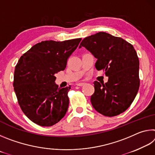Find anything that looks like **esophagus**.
<instances>
[{
  "mask_svg": "<svg viewBox=\"0 0 155 155\" xmlns=\"http://www.w3.org/2000/svg\"><path fill=\"white\" fill-rule=\"evenodd\" d=\"M85 84V83H77V86H83Z\"/></svg>",
  "mask_w": 155,
  "mask_h": 155,
  "instance_id": "34e87169",
  "label": "esophagus"
}]
</instances>
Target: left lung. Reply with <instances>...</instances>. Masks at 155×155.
I'll return each instance as SVG.
<instances>
[{"label": "left lung", "mask_w": 155, "mask_h": 155, "mask_svg": "<svg viewBox=\"0 0 155 155\" xmlns=\"http://www.w3.org/2000/svg\"><path fill=\"white\" fill-rule=\"evenodd\" d=\"M85 48L97 59L95 67L103 70L108 81H95L90 101L96 111L115 116L125 111L134 101L140 87V61L134 47L121 38L99 32L83 39Z\"/></svg>", "instance_id": "1"}]
</instances>
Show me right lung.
<instances>
[{"label": "right lung", "mask_w": 155, "mask_h": 155, "mask_svg": "<svg viewBox=\"0 0 155 155\" xmlns=\"http://www.w3.org/2000/svg\"><path fill=\"white\" fill-rule=\"evenodd\" d=\"M81 40L41 41L18 61L14 71V91L23 113L35 124L51 127L66 114L68 92L71 87H59L55 74L65 70L68 57Z\"/></svg>", "instance_id": "right-lung-1"}]
</instances>
